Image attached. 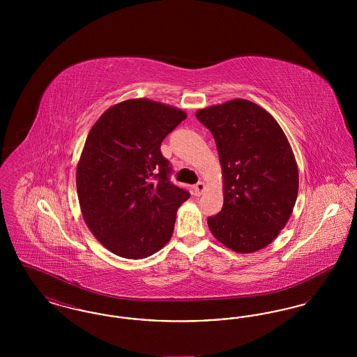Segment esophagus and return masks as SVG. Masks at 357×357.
Segmentation results:
<instances>
[{"mask_svg":"<svg viewBox=\"0 0 357 357\" xmlns=\"http://www.w3.org/2000/svg\"><path fill=\"white\" fill-rule=\"evenodd\" d=\"M204 188H206V186H204V182H198V183L194 186V192H195V195H201V194L204 192Z\"/></svg>","mask_w":357,"mask_h":357,"instance_id":"34e87169","label":"esophagus"}]
</instances>
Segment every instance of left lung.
<instances>
[{"instance_id":"8db88e82","label":"left lung","mask_w":357,"mask_h":357,"mask_svg":"<svg viewBox=\"0 0 357 357\" xmlns=\"http://www.w3.org/2000/svg\"><path fill=\"white\" fill-rule=\"evenodd\" d=\"M195 116L214 136L223 174L222 210L207 218L213 236L238 253L268 246L297 199L298 170L287 136L269 112L243 99Z\"/></svg>"}]
</instances>
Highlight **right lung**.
Segmentation results:
<instances>
[{
  "mask_svg": "<svg viewBox=\"0 0 357 357\" xmlns=\"http://www.w3.org/2000/svg\"><path fill=\"white\" fill-rule=\"evenodd\" d=\"M185 119L170 105L132 99L108 108L91 128L76 186L86 226L109 252L142 259L170 241L190 192L171 182L160 144Z\"/></svg>",
  "mask_w": 357,
  "mask_h": 357,
  "instance_id": "obj_1",
  "label": "right lung"
}]
</instances>
